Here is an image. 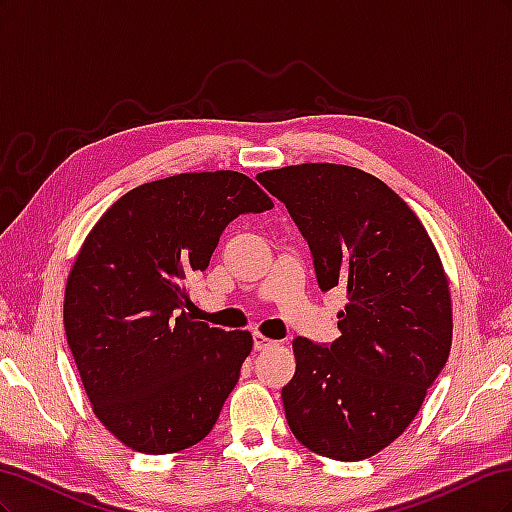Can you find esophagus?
Masks as SVG:
<instances>
[{
    "mask_svg": "<svg viewBox=\"0 0 512 512\" xmlns=\"http://www.w3.org/2000/svg\"><path fill=\"white\" fill-rule=\"evenodd\" d=\"M271 346H275L273 339L260 335V333H254V350H267Z\"/></svg>",
    "mask_w": 512,
    "mask_h": 512,
    "instance_id": "obj_1",
    "label": "esophagus"
}]
</instances>
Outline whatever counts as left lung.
<instances>
[{"mask_svg":"<svg viewBox=\"0 0 512 512\" xmlns=\"http://www.w3.org/2000/svg\"><path fill=\"white\" fill-rule=\"evenodd\" d=\"M286 205L322 292L346 288L331 344L292 342L286 421L305 448L361 461L406 431L451 352L453 309L425 226L389 185L342 164L256 177Z\"/></svg>","mask_w":512,"mask_h":512,"instance_id":"obj_1","label":"left lung"}]
</instances>
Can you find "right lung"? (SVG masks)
I'll list each match as a JSON object with an SVG mask.
<instances>
[{
	"instance_id": "right-lung-1",
	"label": "right lung",
	"mask_w": 512,
	"mask_h": 512,
	"mask_svg": "<svg viewBox=\"0 0 512 512\" xmlns=\"http://www.w3.org/2000/svg\"><path fill=\"white\" fill-rule=\"evenodd\" d=\"M269 209L235 170L181 173L123 194L85 239L66 284L68 346L100 423L134 451H183L218 421L252 335L194 320L188 280L232 220Z\"/></svg>"
}]
</instances>
